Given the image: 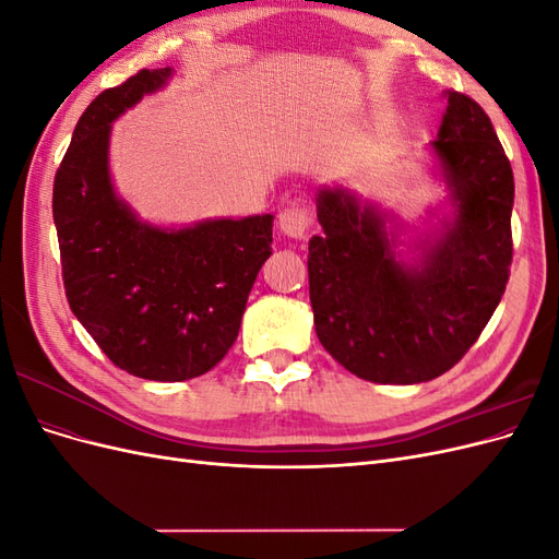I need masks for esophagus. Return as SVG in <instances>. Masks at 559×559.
<instances>
[{"label":"esophagus","instance_id":"34e87169","mask_svg":"<svg viewBox=\"0 0 559 559\" xmlns=\"http://www.w3.org/2000/svg\"><path fill=\"white\" fill-rule=\"evenodd\" d=\"M312 226V212L306 205V202H292L289 207H284L280 212V228L284 235H289V238H306L310 233Z\"/></svg>","mask_w":559,"mask_h":559}]
</instances>
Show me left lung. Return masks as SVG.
I'll return each mask as SVG.
<instances>
[{"label": "left lung", "instance_id": "8db88e82", "mask_svg": "<svg viewBox=\"0 0 559 559\" xmlns=\"http://www.w3.org/2000/svg\"><path fill=\"white\" fill-rule=\"evenodd\" d=\"M456 214L421 253L396 261L384 216L343 189L317 195L308 253L319 343L357 378L415 384L443 376L478 341L506 292L513 261V170L483 107L448 93L431 142Z\"/></svg>", "mask_w": 559, "mask_h": 559}]
</instances>
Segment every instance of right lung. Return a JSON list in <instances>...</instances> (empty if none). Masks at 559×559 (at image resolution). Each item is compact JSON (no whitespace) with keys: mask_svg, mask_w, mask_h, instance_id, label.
I'll list each match as a JSON object with an SVG mask.
<instances>
[{"mask_svg":"<svg viewBox=\"0 0 559 559\" xmlns=\"http://www.w3.org/2000/svg\"><path fill=\"white\" fill-rule=\"evenodd\" d=\"M170 74V67L140 70L99 93L53 181L67 302L114 366L158 382L198 378L226 357L273 253L270 214L163 230L140 224L116 198L107 167L111 121Z\"/></svg>","mask_w":559,"mask_h":559,"instance_id":"obj_1","label":"right lung"}]
</instances>
